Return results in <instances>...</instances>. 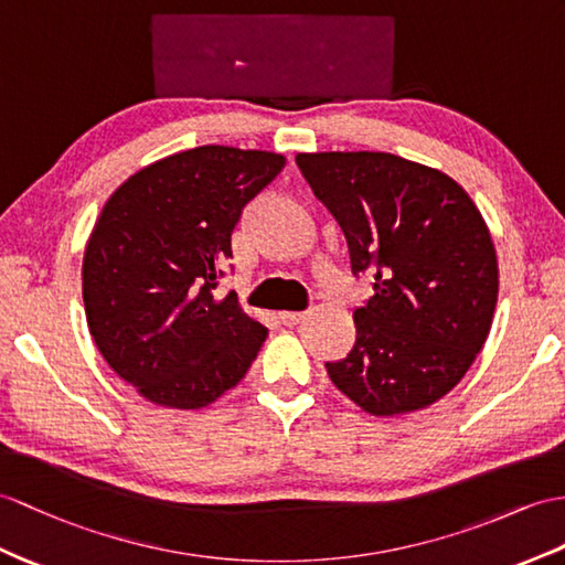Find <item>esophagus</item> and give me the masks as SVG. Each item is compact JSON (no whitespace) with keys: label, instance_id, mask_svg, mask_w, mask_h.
I'll use <instances>...</instances> for the list:
<instances>
[{"label":"esophagus","instance_id":"esophagus-1","mask_svg":"<svg viewBox=\"0 0 565 565\" xmlns=\"http://www.w3.org/2000/svg\"><path fill=\"white\" fill-rule=\"evenodd\" d=\"M307 319V311H282L280 313V321L282 326H297Z\"/></svg>","mask_w":565,"mask_h":565}]
</instances>
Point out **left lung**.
Listing matches in <instances>:
<instances>
[{
	"label": "left lung",
	"mask_w": 565,
	"mask_h": 565,
	"mask_svg": "<svg viewBox=\"0 0 565 565\" xmlns=\"http://www.w3.org/2000/svg\"><path fill=\"white\" fill-rule=\"evenodd\" d=\"M297 164L345 232L352 273L374 275L352 350L326 362L330 381L376 417L436 403L475 362L497 309L484 217L448 174L391 153H299Z\"/></svg>",
	"instance_id": "obj_1"
}]
</instances>
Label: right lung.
Here are the masks:
<instances>
[{
    "instance_id": "add662e5",
    "label": "right lung",
    "mask_w": 565,
    "mask_h": 565,
    "mask_svg": "<svg viewBox=\"0 0 565 565\" xmlns=\"http://www.w3.org/2000/svg\"><path fill=\"white\" fill-rule=\"evenodd\" d=\"M285 168L268 150L199 146L129 177L84 256L90 335L146 401L199 409L235 388L268 328L217 297L246 203Z\"/></svg>"
}]
</instances>
